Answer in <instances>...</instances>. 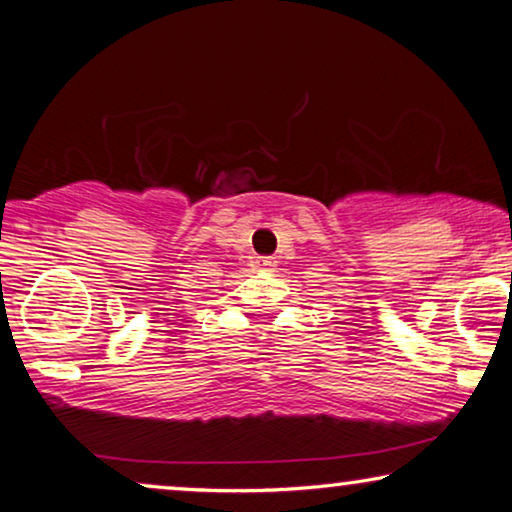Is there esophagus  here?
<instances>
[{"mask_svg":"<svg viewBox=\"0 0 512 512\" xmlns=\"http://www.w3.org/2000/svg\"><path fill=\"white\" fill-rule=\"evenodd\" d=\"M254 268L256 270H272V268H275V261H272V258H268V256H258L254 261Z\"/></svg>","mask_w":512,"mask_h":512,"instance_id":"34e87169","label":"esophagus"}]
</instances>
